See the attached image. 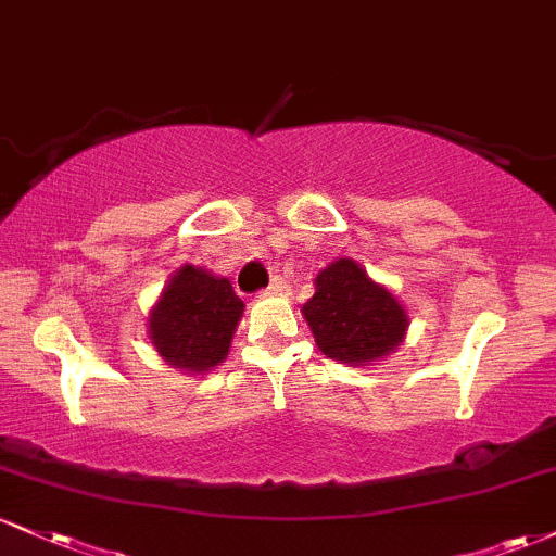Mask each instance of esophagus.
Segmentation results:
<instances>
[{
	"label": "esophagus",
	"mask_w": 556,
	"mask_h": 556,
	"mask_svg": "<svg viewBox=\"0 0 556 556\" xmlns=\"http://www.w3.org/2000/svg\"><path fill=\"white\" fill-rule=\"evenodd\" d=\"M269 295H290V282L285 277H274L269 285Z\"/></svg>",
	"instance_id": "34e87169"
}]
</instances>
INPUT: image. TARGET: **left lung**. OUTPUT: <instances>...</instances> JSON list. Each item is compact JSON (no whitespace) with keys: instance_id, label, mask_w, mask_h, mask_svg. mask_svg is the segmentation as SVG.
I'll use <instances>...</instances> for the list:
<instances>
[{"instance_id":"obj_1","label":"left lung","mask_w":556,"mask_h":556,"mask_svg":"<svg viewBox=\"0 0 556 556\" xmlns=\"http://www.w3.org/2000/svg\"><path fill=\"white\" fill-rule=\"evenodd\" d=\"M314 285L303 318L327 358L368 366L405 340V308L353 258L331 261Z\"/></svg>"}]
</instances>
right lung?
<instances>
[{
  "instance_id": "obj_1",
  "label": "right lung",
  "mask_w": 556,
  "mask_h": 556,
  "mask_svg": "<svg viewBox=\"0 0 556 556\" xmlns=\"http://www.w3.org/2000/svg\"><path fill=\"white\" fill-rule=\"evenodd\" d=\"M245 303L227 277L185 264L149 314V337L172 368L206 374L225 363Z\"/></svg>"
}]
</instances>
